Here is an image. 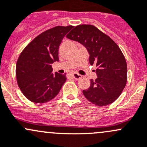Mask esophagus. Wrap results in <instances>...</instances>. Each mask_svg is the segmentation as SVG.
<instances>
[{
    "label": "esophagus",
    "mask_w": 147,
    "mask_h": 147,
    "mask_svg": "<svg viewBox=\"0 0 147 147\" xmlns=\"http://www.w3.org/2000/svg\"><path fill=\"white\" fill-rule=\"evenodd\" d=\"M72 78H75V80H80V79H81L82 77L81 75H80V74L78 73H76V72H73V73L72 74Z\"/></svg>",
    "instance_id": "esophagus-1"
}]
</instances>
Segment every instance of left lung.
Here are the masks:
<instances>
[{
  "mask_svg": "<svg viewBox=\"0 0 147 147\" xmlns=\"http://www.w3.org/2000/svg\"><path fill=\"white\" fill-rule=\"evenodd\" d=\"M67 38L82 44L89 54L91 65L96 64L97 78L91 80L83 94L98 106H107L120 96L127 82V63L119 46L108 35L91 24L76 26Z\"/></svg>",
  "mask_w": 147,
  "mask_h": 147,
  "instance_id": "left-lung-1",
  "label": "left lung"
}]
</instances>
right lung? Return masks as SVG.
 Returning <instances> with one entry per match:
<instances>
[{
    "label": "right lung",
    "mask_w": 147,
    "mask_h": 147,
    "mask_svg": "<svg viewBox=\"0 0 147 147\" xmlns=\"http://www.w3.org/2000/svg\"><path fill=\"white\" fill-rule=\"evenodd\" d=\"M73 26H57L40 34L24 48L16 64V78L21 92L29 101L44 103L55 98L66 81L65 74L52 72L59 61L62 40Z\"/></svg>",
    "instance_id": "right-lung-1"
}]
</instances>
